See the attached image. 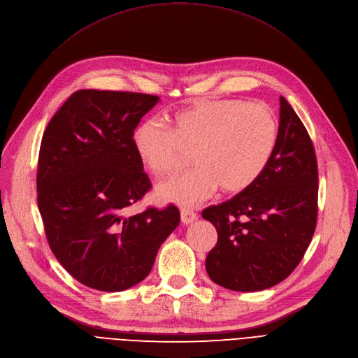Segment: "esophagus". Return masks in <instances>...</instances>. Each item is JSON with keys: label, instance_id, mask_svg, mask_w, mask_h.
Masks as SVG:
<instances>
[{"label": "esophagus", "instance_id": "1", "mask_svg": "<svg viewBox=\"0 0 358 358\" xmlns=\"http://www.w3.org/2000/svg\"><path fill=\"white\" fill-rule=\"evenodd\" d=\"M196 218H198V215L194 210H191V208H182L180 210V220H182L183 224H191V223H194Z\"/></svg>", "mask_w": 358, "mask_h": 358}]
</instances>
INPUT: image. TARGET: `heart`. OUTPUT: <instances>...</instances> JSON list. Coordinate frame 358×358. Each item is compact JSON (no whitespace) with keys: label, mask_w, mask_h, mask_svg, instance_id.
Wrapping results in <instances>:
<instances>
[{"label":"heart","mask_w":358,"mask_h":358,"mask_svg":"<svg viewBox=\"0 0 358 358\" xmlns=\"http://www.w3.org/2000/svg\"><path fill=\"white\" fill-rule=\"evenodd\" d=\"M278 143V121L266 105L237 99L202 100L172 116V128L155 121L134 132V147L150 172L173 175L192 152L195 167L162 185L159 196L192 206L213 195L241 194L269 164Z\"/></svg>","instance_id":"obj_1"}]
</instances>
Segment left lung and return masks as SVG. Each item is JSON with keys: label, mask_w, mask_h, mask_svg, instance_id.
Listing matches in <instances>:
<instances>
[{"label": "left lung", "mask_w": 358, "mask_h": 358, "mask_svg": "<svg viewBox=\"0 0 358 358\" xmlns=\"http://www.w3.org/2000/svg\"><path fill=\"white\" fill-rule=\"evenodd\" d=\"M317 162L309 132L280 97L278 143L264 173L202 217L217 229L206 268L234 292H261L285 280L303 259L317 220Z\"/></svg>", "instance_id": "1"}]
</instances>
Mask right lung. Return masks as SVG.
Listing matches in <instances>:
<instances>
[{"label": "right lung", "mask_w": 358, "mask_h": 358, "mask_svg": "<svg viewBox=\"0 0 358 358\" xmlns=\"http://www.w3.org/2000/svg\"><path fill=\"white\" fill-rule=\"evenodd\" d=\"M157 101L145 93L78 90L43 132L36 188L46 239L59 264L94 290L143 281L180 221L173 203L125 217L151 189L134 129Z\"/></svg>", "instance_id": "obj_1"}]
</instances>
